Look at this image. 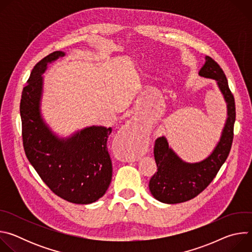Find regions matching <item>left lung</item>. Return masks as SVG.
Listing matches in <instances>:
<instances>
[{
  "label": "left lung",
  "mask_w": 252,
  "mask_h": 252,
  "mask_svg": "<svg viewBox=\"0 0 252 252\" xmlns=\"http://www.w3.org/2000/svg\"><path fill=\"white\" fill-rule=\"evenodd\" d=\"M198 76L217 82L226 103L227 117L217 146L204 159L197 162H188L179 158L164 135L157 138L154 154L158 171L151 178L149 187L153 196L163 203H181L199 194L213 181L231 149L235 103L226 77L220 64L207 56Z\"/></svg>",
  "instance_id": "left-lung-1"
}]
</instances>
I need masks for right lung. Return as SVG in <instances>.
Masks as SVG:
<instances>
[{
	"instance_id": "add662e5",
	"label": "right lung",
	"mask_w": 252,
	"mask_h": 252,
	"mask_svg": "<svg viewBox=\"0 0 252 252\" xmlns=\"http://www.w3.org/2000/svg\"><path fill=\"white\" fill-rule=\"evenodd\" d=\"M65 56L57 51L32 68L22 93L20 113L24 150L30 163L58 196L77 204L99 199L112 182L113 166L106 149L111 127L86 126L60 136L42 114L44 77L48 64Z\"/></svg>"
}]
</instances>
